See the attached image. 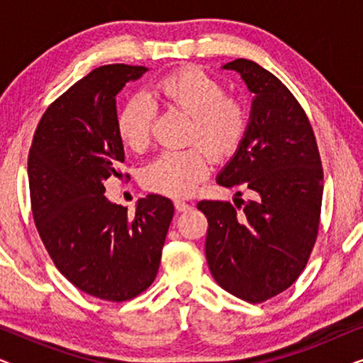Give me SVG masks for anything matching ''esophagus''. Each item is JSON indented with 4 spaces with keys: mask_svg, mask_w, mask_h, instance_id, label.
Listing matches in <instances>:
<instances>
[{
    "mask_svg": "<svg viewBox=\"0 0 363 363\" xmlns=\"http://www.w3.org/2000/svg\"><path fill=\"white\" fill-rule=\"evenodd\" d=\"M175 208H177V211L183 213V211H188V210H190L191 205H190V203H186V201L177 200V201H175Z\"/></svg>",
    "mask_w": 363,
    "mask_h": 363,
    "instance_id": "1",
    "label": "esophagus"
}]
</instances>
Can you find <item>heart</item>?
<instances>
[{
  "label": "heart",
  "mask_w": 363,
  "mask_h": 363,
  "mask_svg": "<svg viewBox=\"0 0 363 363\" xmlns=\"http://www.w3.org/2000/svg\"><path fill=\"white\" fill-rule=\"evenodd\" d=\"M152 104L188 116L183 150H168L145 168L142 183L165 196H186L210 175L211 155L223 160L240 150L250 130V107L226 94L220 79L200 67L167 74L147 89ZM153 111L145 99L132 97L117 117V133L133 152L147 150L152 140Z\"/></svg>",
  "instance_id": "b5f03b06"
}]
</instances>
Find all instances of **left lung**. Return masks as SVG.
Wrapping results in <instances>:
<instances>
[{"label":"left lung","instance_id":"1","mask_svg":"<svg viewBox=\"0 0 363 363\" xmlns=\"http://www.w3.org/2000/svg\"><path fill=\"white\" fill-rule=\"evenodd\" d=\"M255 94L247 135L218 177L238 188L235 206L201 200L208 220L206 261L215 281L240 299L261 304L304 271L320 225L324 170L315 135L292 92L259 64L236 59ZM242 191L252 200H240Z\"/></svg>","mask_w":363,"mask_h":363}]
</instances>
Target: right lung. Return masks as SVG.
<instances>
[{
    "label": "right lung",
    "instance_id": "obj_1",
    "mask_svg": "<svg viewBox=\"0 0 363 363\" xmlns=\"http://www.w3.org/2000/svg\"><path fill=\"white\" fill-rule=\"evenodd\" d=\"M148 71L107 64L69 87L43 113L28 157L38 233L59 272L108 302L133 299L155 281L173 203L148 195L128 215L104 195L123 177L116 96ZM128 175L125 173V178Z\"/></svg>",
    "mask_w": 363,
    "mask_h": 363
}]
</instances>
